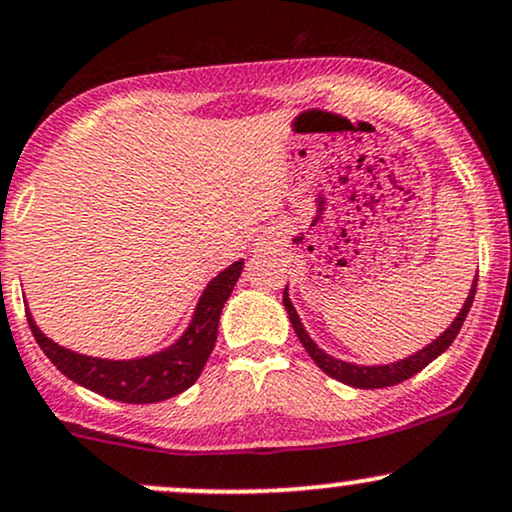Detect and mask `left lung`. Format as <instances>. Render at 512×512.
Masks as SVG:
<instances>
[{"label":"left lung","instance_id":"left-lung-1","mask_svg":"<svg viewBox=\"0 0 512 512\" xmlns=\"http://www.w3.org/2000/svg\"><path fill=\"white\" fill-rule=\"evenodd\" d=\"M474 291H477V276L472 279V286H470V293H467L463 307H460L458 317L453 319L451 324L443 329V334H439L434 338V341H429L427 346L415 350V353L403 357V360H393V362H386V365H357V362H348V360H341V357H334L326 353L324 348H319L315 341H312V336L307 334V329L303 326V319H300L298 310H295L293 303H291V293H288V283L286 288H283V307H286L288 312V319H291L295 334H298L300 343H303V348L307 350V355L315 360V365L322 369L324 374H329V377H334L341 381V384H348V386H355V389H384V386H393V384H400V381L415 377L420 369H424L429 365V362L436 360L443 350H446L451 343L455 341V336H458L460 326H463L467 312H470L472 307V300H474Z\"/></svg>","mask_w":512,"mask_h":512}]
</instances>
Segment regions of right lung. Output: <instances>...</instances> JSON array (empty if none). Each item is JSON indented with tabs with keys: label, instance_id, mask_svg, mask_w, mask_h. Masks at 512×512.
<instances>
[{
	"label": "right lung",
	"instance_id": "add662e5",
	"mask_svg": "<svg viewBox=\"0 0 512 512\" xmlns=\"http://www.w3.org/2000/svg\"><path fill=\"white\" fill-rule=\"evenodd\" d=\"M243 267L245 260H236L207 283L205 291L197 298L186 331L171 346L143 357H131V360H109V357L76 353L42 334L30 310L26 317L42 353L64 377L119 403H159L190 389L202 374V367L217 343L221 310L240 279Z\"/></svg>",
	"mask_w": 512,
	"mask_h": 512
}]
</instances>
